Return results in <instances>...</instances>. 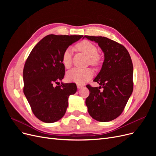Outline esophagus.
<instances>
[{
  "label": "esophagus",
  "instance_id": "1",
  "mask_svg": "<svg viewBox=\"0 0 156 156\" xmlns=\"http://www.w3.org/2000/svg\"><path fill=\"white\" fill-rule=\"evenodd\" d=\"M83 87H84L83 84H77V87L78 89L81 88H83Z\"/></svg>",
  "mask_w": 156,
  "mask_h": 156
}]
</instances>
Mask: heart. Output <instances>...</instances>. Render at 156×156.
Listing matches in <instances>:
<instances>
[{"label":"heart","instance_id":"obj_1","mask_svg":"<svg viewBox=\"0 0 156 156\" xmlns=\"http://www.w3.org/2000/svg\"><path fill=\"white\" fill-rule=\"evenodd\" d=\"M76 48L87 55L89 57V62L93 66H98L101 62V56L98 53L96 45L88 40H82L76 45ZM61 62L66 68H69L72 62V51L71 48L66 49L61 56ZM94 75V71L91 68H73L66 74V78L70 82L83 84L91 79Z\"/></svg>","mask_w":156,"mask_h":156}]
</instances>
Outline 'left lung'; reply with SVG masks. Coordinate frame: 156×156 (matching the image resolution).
<instances>
[{
	"label": "left lung",
	"instance_id": "obj_1",
	"mask_svg": "<svg viewBox=\"0 0 156 156\" xmlns=\"http://www.w3.org/2000/svg\"><path fill=\"white\" fill-rule=\"evenodd\" d=\"M84 37L98 43L105 57L100 72L94 80L100 86L87 85L90 94L86 105L94 119L109 122L122 114L133 92V63L129 52L122 44L106 37Z\"/></svg>",
	"mask_w": 156,
	"mask_h": 156
}]
</instances>
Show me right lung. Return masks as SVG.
I'll return each instance as SVG.
<instances>
[{"mask_svg": "<svg viewBox=\"0 0 156 156\" xmlns=\"http://www.w3.org/2000/svg\"><path fill=\"white\" fill-rule=\"evenodd\" d=\"M81 35L44 37L31 51L23 68V92L33 114L45 123L62 119L68 106V97L77 91L75 83H62L65 68L61 62L64 51ZM60 84V83H59Z\"/></svg>", "mask_w": 156, "mask_h": 156, "instance_id": "1", "label": "right lung"}]
</instances>
